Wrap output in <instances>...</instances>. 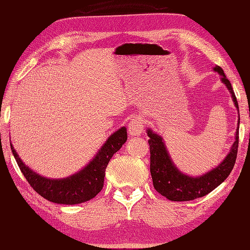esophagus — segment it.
Masks as SVG:
<instances>
[{
	"instance_id": "1",
	"label": "esophagus",
	"mask_w": 250,
	"mask_h": 250,
	"mask_svg": "<svg viewBox=\"0 0 250 250\" xmlns=\"http://www.w3.org/2000/svg\"><path fill=\"white\" fill-rule=\"evenodd\" d=\"M144 124L141 117H134L129 124V134L132 136H139L143 133Z\"/></svg>"
}]
</instances>
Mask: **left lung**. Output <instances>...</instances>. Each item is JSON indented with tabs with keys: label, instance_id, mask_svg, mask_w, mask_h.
<instances>
[{
	"label": "left lung",
	"instance_id": "1",
	"mask_svg": "<svg viewBox=\"0 0 250 250\" xmlns=\"http://www.w3.org/2000/svg\"><path fill=\"white\" fill-rule=\"evenodd\" d=\"M213 71L218 72L222 83L231 93L234 105L238 111L237 100L234 94L231 82L224 75L221 67L216 66ZM238 128H239V111L237 128L235 132V141L232 144L228 155L217 167L210 169L208 172L197 177H192L182 171L174 165L170 154L166 147L165 141L161 135L157 134L150 128H147L146 133L148 135V144L150 149V174L153 179L155 189L163 196L173 202H187L198 197H203L211 190L218 188L235 165L237 148H238Z\"/></svg>",
	"mask_w": 250,
	"mask_h": 250
}]
</instances>
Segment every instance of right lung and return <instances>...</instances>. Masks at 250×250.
<instances>
[{
	"label": "right lung",
	"mask_w": 250,
	"mask_h": 250,
	"mask_svg": "<svg viewBox=\"0 0 250 250\" xmlns=\"http://www.w3.org/2000/svg\"><path fill=\"white\" fill-rule=\"evenodd\" d=\"M126 128L121 126L106 140L93 159L75 174L62 179H50L34 172L19 157L11 143V149L19 169L31 188L52 203L76 205L94 198L104 187L105 170L112 155L125 143Z\"/></svg>",
	"instance_id": "add662e5"
}]
</instances>
